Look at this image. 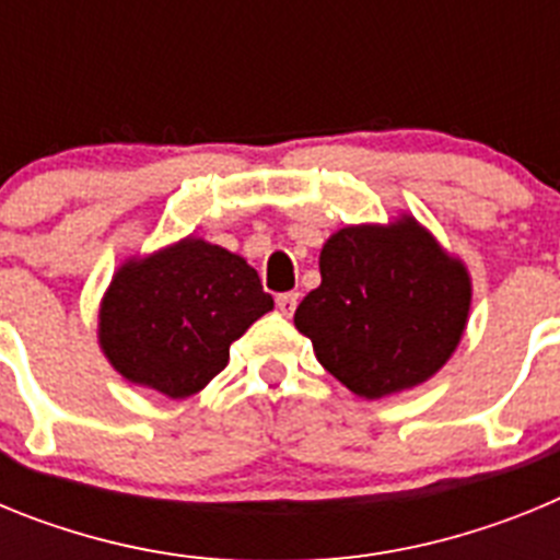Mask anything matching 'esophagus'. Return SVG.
Returning a JSON list of instances; mask_svg holds the SVG:
<instances>
[{
  "label": "esophagus",
  "mask_w": 560,
  "mask_h": 560,
  "mask_svg": "<svg viewBox=\"0 0 560 560\" xmlns=\"http://www.w3.org/2000/svg\"><path fill=\"white\" fill-rule=\"evenodd\" d=\"M296 303H300V294H296V291H285V294L277 296V311L283 316H291L294 314Z\"/></svg>",
  "instance_id": "obj_1"
}]
</instances>
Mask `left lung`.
I'll return each mask as SVG.
<instances>
[{
    "label": "left lung",
    "instance_id": "1",
    "mask_svg": "<svg viewBox=\"0 0 560 560\" xmlns=\"http://www.w3.org/2000/svg\"><path fill=\"white\" fill-rule=\"evenodd\" d=\"M319 275L294 325L319 364L361 398L418 387L463 339L471 277L412 215L334 232Z\"/></svg>",
    "mask_w": 560,
    "mask_h": 560
}]
</instances>
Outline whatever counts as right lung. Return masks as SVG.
<instances>
[{"mask_svg":"<svg viewBox=\"0 0 560 560\" xmlns=\"http://www.w3.org/2000/svg\"><path fill=\"white\" fill-rule=\"evenodd\" d=\"M271 308L244 257L190 235L114 271L97 339L126 381L187 398L226 368L232 341Z\"/></svg>","mask_w":560,"mask_h":560,"instance_id":"obj_1","label":"right lung"}]
</instances>
